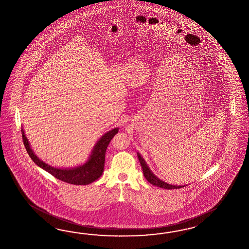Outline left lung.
<instances>
[{
  "instance_id": "1",
  "label": "left lung",
  "mask_w": 249,
  "mask_h": 249,
  "mask_svg": "<svg viewBox=\"0 0 249 249\" xmlns=\"http://www.w3.org/2000/svg\"><path fill=\"white\" fill-rule=\"evenodd\" d=\"M138 158H139V160H140L141 167H142V169H143V174H144L145 178L147 180V182H150L153 185L158 186V187H160V188L167 189V190L179 189L184 187V186H182H182H181V185H179V186H177V185H172V184L166 183V182H164V181L160 180L159 178H158L157 176H155V175L152 173L151 170L149 169V167L147 166V164H146V162H145L144 158H142L139 153H138Z\"/></svg>"
}]
</instances>
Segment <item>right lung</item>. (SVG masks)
<instances>
[{
    "mask_svg": "<svg viewBox=\"0 0 249 249\" xmlns=\"http://www.w3.org/2000/svg\"><path fill=\"white\" fill-rule=\"evenodd\" d=\"M118 131H119V128L115 127L108 131L107 133L104 134L103 137L98 140L97 143L95 144V146L91 151L90 158L85 164L74 168L61 169V168H55L46 164L45 162H43L36 157L31 148L29 140H27V137L25 136L23 128H21L22 140H23L26 150L31 159L33 160V162L37 164L39 167H41L42 169L49 172V174H51L55 178L59 179L60 181L68 182L71 184H76V185L89 184L97 180L98 178L103 175L104 162H105V153H106L107 146L109 145L110 140H112V138L118 133Z\"/></svg>",
    "mask_w": 249,
    "mask_h": 249,
    "instance_id": "right-lung-1",
    "label": "right lung"
}]
</instances>
